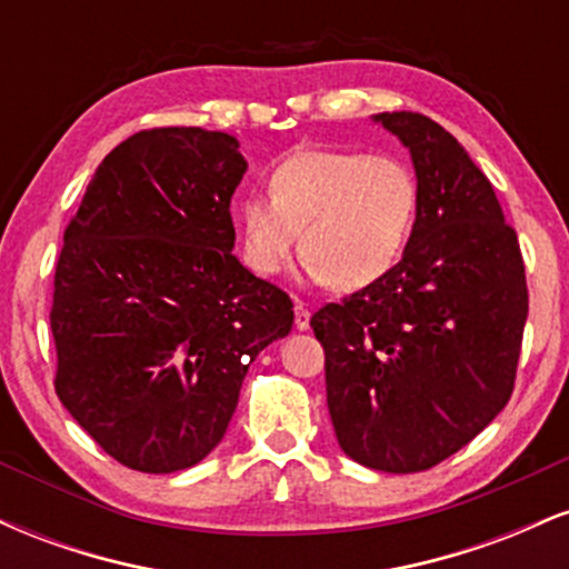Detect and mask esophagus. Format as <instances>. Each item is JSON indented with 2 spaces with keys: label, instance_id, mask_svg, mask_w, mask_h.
<instances>
[{
  "label": "esophagus",
  "instance_id": "esophagus-1",
  "mask_svg": "<svg viewBox=\"0 0 569 569\" xmlns=\"http://www.w3.org/2000/svg\"><path fill=\"white\" fill-rule=\"evenodd\" d=\"M293 326H297L299 331L310 329V310H307L305 302L293 305Z\"/></svg>",
  "mask_w": 569,
  "mask_h": 569
}]
</instances>
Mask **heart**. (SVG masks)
<instances>
[{
	"instance_id": "1",
	"label": "heart",
	"mask_w": 569,
	"mask_h": 569,
	"mask_svg": "<svg viewBox=\"0 0 569 569\" xmlns=\"http://www.w3.org/2000/svg\"><path fill=\"white\" fill-rule=\"evenodd\" d=\"M417 200L415 173L393 154L302 149L272 168L270 198L248 194L238 202L243 262L257 276H278L302 232L312 278L358 291L401 259Z\"/></svg>"
}]
</instances>
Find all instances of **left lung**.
Wrapping results in <instances>:
<instances>
[{
    "mask_svg": "<svg viewBox=\"0 0 569 569\" xmlns=\"http://www.w3.org/2000/svg\"><path fill=\"white\" fill-rule=\"evenodd\" d=\"M409 147L417 219L398 264L310 318L345 455L388 473L439 466L513 393L530 293L516 230L439 122L377 114Z\"/></svg>",
    "mask_w": 569,
    "mask_h": 569,
    "instance_id": "1",
    "label": "left lung"
}]
</instances>
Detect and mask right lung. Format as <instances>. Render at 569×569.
Returning <instances> with one entry per match:
<instances>
[{
    "instance_id": "right-lung-1",
    "label": "right lung",
    "mask_w": 569,
    "mask_h": 569,
    "mask_svg": "<svg viewBox=\"0 0 569 569\" xmlns=\"http://www.w3.org/2000/svg\"><path fill=\"white\" fill-rule=\"evenodd\" d=\"M243 173L219 130H139L103 158L63 230L56 393L133 471L200 462L224 439L248 363L291 331L289 293L232 253Z\"/></svg>"
}]
</instances>
